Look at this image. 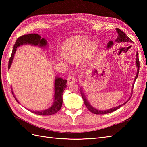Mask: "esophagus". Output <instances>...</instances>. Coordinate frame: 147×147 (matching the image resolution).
I'll use <instances>...</instances> for the list:
<instances>
[{
	"label": "esophagus",
	"mask_w": 147,
	"mask_h": 147,
	"mask_svg": "<svg viewBox=\"0 0 147 147\" xmlns=\"http://www.w3.org/2000/svg\"><path fill=\"white\" fill-rule=\"evenodd\" d=\"M75 82V78L74 77L73 75H70V76H69V77L67 78V83L69 84L74 83Z\"/></svg>",
	"instance_id": "1"
}]
</instances>
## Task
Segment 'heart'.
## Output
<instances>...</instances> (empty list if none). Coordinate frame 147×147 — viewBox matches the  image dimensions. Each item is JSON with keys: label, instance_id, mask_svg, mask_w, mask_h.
Instances as JSON below:
<instances>
[{"label": "heart", "instance_id": "heart-1", "mask_svg": "<svg viewBox=\"0 0 147 147\" xmlns=\"http://www.w3.org/2000/svg\"><path fill=\"white\" fill-rule=\"evenodd\" d=\"M97 48L95 42H89L82 37H74L68 39L62 47V56L69 61H75L83 53V58L88 60L92 56Z\"/></svg>", "mask_w": 147, "mask_h": 147}]
</instances>
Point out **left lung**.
Segmentation results:
<instances>
[{"label": "left lung", "mask_w": 147, "mask_h": 147, "mask_svg": "<svg viewBox=\"0 0 147 147\" xmlns=\"http://www.w3.org/2000/svg\"><path fill=\"white\" fill-rule=\"evenodd\" d=\"M117 30V33L118 34V38L116 39V42L117 43H132V41L131 40V39L129 38L126 34H124L122 30H120L118 28H117L116 29ZM113 45V41H110L107 44V48H110L111 47H112V45ZM136 65H137V75L136 76V78H135V80H134V84H133V87H134V83H135V82H136V80L137 79V77H138V74H139V67H140V64H139V57H138V53H137V57H136ZM80 92H81V94H82V98H83V100L84 101V104H85L86 107H87V109L90 111L91 112H92V113H94V114H97V115H103V114H107V113H112L113 112H114V111L117 110V109H118L119 108L121 107L124 104H126V102H124V104H123L122 105H120L118 107H113L112 109H110L109 110H104V111H102V110H97L95 108L93 107H92L90 104H89V102L87 101L86 99L85 98V97H84V93L82 91V88H80ZM130 99V98H129Z\"/></svg>", "instance_id": "left-lung-1"}]
</instances>
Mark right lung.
I'll use <instances>...</instances> for the list:
<instances>
[{"mask_svg": "<svg viewBox=\"0 0 147 147\" xmlns=\"http://www.w3.org/2000/svg\"><path fill=\"white\" fill-rule=\"evenodd\" d=\"M24 44H31L34 45H39L40 47H45L47 45V41L45 38H41V36L36 34H29L24 35L16 39L10 58L8 62V69H10L13 57L16 52V48L20 45ZM67 80H64L61 78H56L55 81V101L51 107L43 111H32L29 110L34 113L40 115H51L57 113L61 109L63 104V92L67 86ZM12 94H13V91ZM15 97V96H14ZM19 103V102H18Z\"/></svg>", "mask_w": 147, "mask_h": 147, "instance_id": "obj_1", "label": "right lung"}]
</instances>
